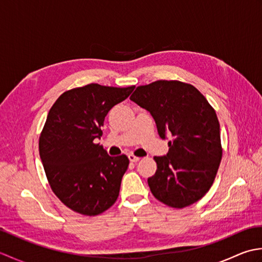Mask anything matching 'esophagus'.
<instances>
[{
	"label": "esophagus",
	"mask_w": 262,
	"mask_h": 262,
	"mask_svg": "<svg viewBox=\"0 0 262 262\" xmlns=\"http://www.w3.org/2000/svg\"><path fill=\"white\" fill-rule=\"evenodd\" d=\"M128 159H129L130 162H138V161L141 160V158L135 157V155H133V154H129V155H128Z\"/></svg>",
	"instance_id": "1"
}]
</instances>
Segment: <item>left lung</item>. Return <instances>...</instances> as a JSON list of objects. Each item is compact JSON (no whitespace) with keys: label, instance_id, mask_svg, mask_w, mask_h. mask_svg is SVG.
<instances>
[{"label":"left lung","instance_id":"left-lung-1","mask_svg":"<svg viewBox=\"0 0 262 262\" xmlns=\"http://www.w3.org/2000/svg\"><path fill=\"white\" fill-rule=\"evenodd\" d=\"M132 101L146 109L169 152L154 157L158 169L147 182L153 196L174 208L198 202L209 190L222 160L220 122L196 88L180 81H155L136 88Z\"/></svg>","mask_w":262,"mask_h":262}]
</instances>
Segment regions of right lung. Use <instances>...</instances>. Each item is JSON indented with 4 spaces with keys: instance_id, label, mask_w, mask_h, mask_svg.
Segmentation results:
<instances>
[{
    "instance_id": "1",
    "label": "right lung",
    "mask_w": 262,
    "mask_h": 262,
    "mask_svg": "<svg viewBox=\"0 0 262 262\" xmlns=\"http://www.w3.org/2000/svg\"><path fill=\"white\" fill-rule=\"evenodd\" d=\"M134 89L91 83L64 92L49 110L39 154L52 190L76 213L99 215L118 198L129 160L109 157L94 140L102 136L109 110Z\"/></svg>"
}]
</instances>
